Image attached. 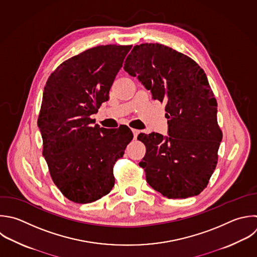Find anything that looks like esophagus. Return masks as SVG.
Listing matches in <instances>:
<instances>
[{
    "label": "esophagus",
    "mask_w": 257,
    "mask_h": 257,
    "mask_svg": "<svg viewBox=\"0 0 257 257\" xmlns=\"http://www.w3.org/2000/svg\"><path fill=\"white\" fill-rule=\"evenodd\" d=\"M133 131V134H134V138L135 139H137L138 138V136H139V134H140V131L139 130H132Z\"/></svg>",
    "instance_id": "34e87169"
}]
</instances>
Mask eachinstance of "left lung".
<instances>
[{
	"label": "left lung",
	"mask_w": 257,
	"mask_h": 257,
	"mask_svg": "<svg viewBox=\"0 0 257 257\" xmlns=\"http://www.w3.org/2000/svg\"><path fill=\"white\" fill-rule=\"evenodd\" d=\"M123 69L154 99L166 103L169 137H138L148 147L140 163L148 184L169 199L199 195L216 168L222 141L217 101L204 70L187 55L158 43L136 45Z\"/></svg>",
	"instance_id": "1"
}]
</instances>
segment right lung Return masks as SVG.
I'll return each mask as SVG.
<instances>
[{
	"label": "right lung",
	"instance_id": "add662e5",
	"mask_svg": "<svg viewBox=\"0 0 257 257\" xmlns=\"http://www.w3.org/2000/svg\"><path fill=\"white\" fill-rule=\"evenodd\" d=\"M132 46L101 45L61 63L44 87L38 126L54 184L74 203L86 204L114 186V159L134 136L127 126L91 125L89 116L108 100L109 89Z\"/></svg>",
	"mask_w": 257,
	"mask_h": 257
}]
</instances>
